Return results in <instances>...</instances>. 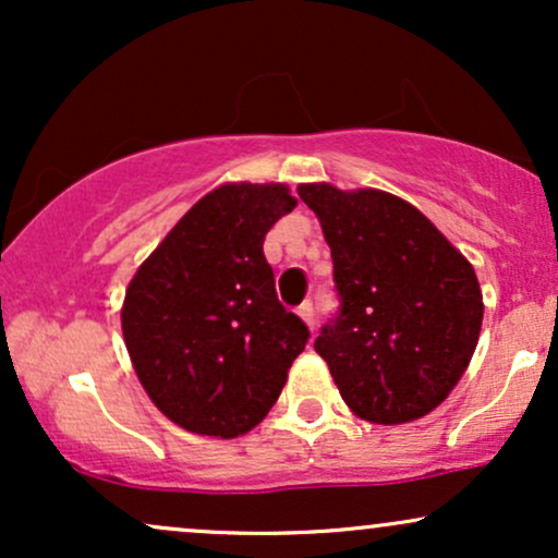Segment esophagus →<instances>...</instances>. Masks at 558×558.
I'll return each mask as SVG.
<instances>
[{
    "label": "esophagus",
    "mask_w": 558,
    "mask_h": 558,
    "mask_svg": "<svg viewBox=\"0 0 558 558\" xmlns=\"http://www.w3.org/2000/svg\"><path fill=\"white\" fill-rule=\"evenodd\" d=\"M299 315L312 330H315V306H312V301H304V304L299 306Z\"/></svg>",
    "instance_id": "obj_1"
}]
</instances>
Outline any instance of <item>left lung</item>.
<instances>
[{"instance_id": "left-lung-1", "label": "left lung", "mask_w": 558, "mask_h": 558, "mask_svg": "<svg viewBox=\"0 0 558 558\" xmlns=\"http://www.w3.org/2000/svg\"><path fill=\"white\" fill-rule=\"evenodd\" d=\"M332 257L338 315L315 351L356 417H425L462 380L483 328V291L459 248L403 198L301 183Z\"/></svg>"}]
</instances>
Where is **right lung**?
Returning <instances> with one entry per match:
<instances>
[{
  "instance_id": "right-lung-1",
  "label": "right lung",
  "mask_w": 558,
  "mask_h": 558,
  "mask_svg": "<svg viewBox=\"0 0 558 558\" xmlns=\"http://www.w3.org/2000/svg\"><path fill=\"white\" fill-rule=\"evenodd\" d=\"M296 207L283 183H226L165 235L125 291L123 338L141 386L183 430L257 427L310 328L275 293L262 243Z\"/></svg>"
}]
</instances>
